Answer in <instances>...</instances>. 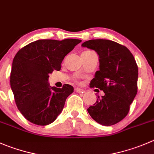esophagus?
<instances>
[{"mask_svg":"<svg viewBox=\"0 0 154 154\" xmlns=\"http://www.w3.org/2000/svg\"><path fill=\"white\" fill-rule=\"evenodd\" d=\"M75 91L77 92H78V93H83V92H85V90L83 89H81V88H75Z\"/></svg>","mask_w":154,"mask_h":154,"instance_id":"34e87169","label":"esophagus"}]
</instances>
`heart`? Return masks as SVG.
<instances>
[{"label":"heart","mask_w":154,"mask_h":154,"mask_svg":"<svg viewBox=\"0 0 154 154\" xmlns=\"http://www.w3.org/2000/svg\"><path fill=\"white\" fill-rule=\"evenodd\" d=\"M86 52H88V51H86Z\"/></svg>","instance_id":"b5f03b06"}]
</instances>
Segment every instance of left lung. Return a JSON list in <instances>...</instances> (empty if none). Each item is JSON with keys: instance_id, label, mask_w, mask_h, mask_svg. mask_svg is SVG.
<instances>
[{"instance_id": "left-lung-1", "label": "left lung", "mask_w": 154, "mask_h": 154, "mask_svg": "<svg viewBox=\"0 0 154 154\" xmlns=\"http://www.w3.org/2000/svg\"><path fill=\"white\" fill-rule=\"evenodd\" d=\"M83 47L95 50L99 58V70L90 86L103 90L96 102L87 109L95 121L112 126L126 117L137 94L138 65L129 49L109 40H89Z\"/></svg>"}]
</instances>
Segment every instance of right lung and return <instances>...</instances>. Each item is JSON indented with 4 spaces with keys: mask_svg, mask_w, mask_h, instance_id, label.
<instances>
[{
    "mask_svg": "<svg viewBox=\"0 0 154 154\" xmlns=\"http://www.w3.org/2000/svg\"><path fill=\"white\" fill-rule=\"evenodd\" d=\"M78 39L39 40L28 44L15 56L10 73V86L18 109L31 123L46 126L56 120L66 98L74 92L69 84L50 86L49 74L60 71L64 58Z\"/></svg>",
    "mask_w": 154,
    "mask_h": 154,
    "instance_id": "obj_1",
    "label": "right lung"
}]
</instances>
